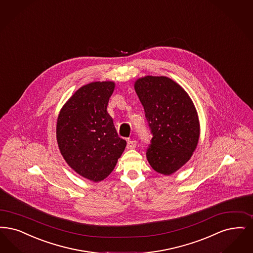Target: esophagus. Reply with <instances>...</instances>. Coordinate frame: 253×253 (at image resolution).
Returning a JSON list of instances; mask_svg holds the SVG:
<instances>
[{
  "instance_id": "1",
  "label": "esophagus",
  "mask_w": 253,
  "mask_h": 253,
  "mask_svg": "<svg viewBox=\"0 0 253 253\" xmlns=\"http://www.w3.org/2000/svg\"><path fill=\"white\" fill-rule=\"evenodd\" d=\"M136 144H137V142L135 141V140H129V141L127 142V148L129 150H132V149H134L136 147Z\"/></svg>"
}]
</instances>
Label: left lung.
Segmentation results:
<instances>
[{"label":"left lung","mask_w":253,"mask_h":253,"mask_svg":"<svg viewBox=\"0 0 253 253\" xmlns=\"http://www.w3.org/2000/svg\"><path fill=\"white\" fill-rule=\"evenodd\" d=\"M152 134L147 159L164 175L187 162L200 138V122L192 100L180 84L165 76H145L134 83Z\"/></svg>","instance_id":"1"}]
</instances>
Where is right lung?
<instances>
[{
	"label": "right lung",
	"mask_w": 253,
	"mask_h": 253,
	"mask_svg": "<svg viewBox=\"0 0 253 253\" xmlns=\"http://www.w3.org/2000/svg\"><path fill=\"white\" fill-rule=\"evenodd\" d=\"M114 82L83 85L62 107L56 124L61 154L74 171L93 182L104 180L126 147L107 112Z\"/></svg>",
	"instance_id": "obj_1"
}]
</instances>
